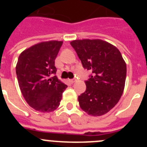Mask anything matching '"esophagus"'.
<instances>
[{"mask_svg":"<svg viewBox=\"0 0 147 147\" xmlns=\"http://www.w3.org/2000/svg\"><path fill=\"white\" fill-rule=\"evenodd\" d=\"M69 81H70V82H71V83H72V84H73V83L76 82V80H75V79H72V80H70Z\"/></svg>","mask_w":147,"mask_h":147,"instance_id":"obj_1","label":"esophagus"}]
</instances>
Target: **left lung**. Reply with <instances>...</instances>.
Returning <instances> with one entry per match:
<instances>
[{"instance_id":"1","label":"left lung","mask_w":147,"mask_h":147,"mask_svg":"<svg viewBox=\"0 0 147 147\" xmlns=\"http://www.w3.org/2000/svg\"><path fill=\"white\" fill-rule=\"evenodd\" d=\"M83 67L92 73L86 90L78 97L83 111L101 116L113 108L125 86L127 65L115 45L100 39L71 41Z\"/></svg>"}]
</instances>
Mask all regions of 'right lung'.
<instances>
[{
	"label": "right lung",
	"instance_id": "obj_1",
	"mask_svg": "<svg viewBox=\"0 0 147 147\" xmlns=\"http://www.w3.org/2000/svg\"><path fill=\"white\" fill-rule=\"evenodd\" d=\"M63 42L43 41L24 50L16 65L18 84L30 107L41 113H50L59 107L62 93L67 88L57 76L55 59Z\"/></svg>",
	"mask_w": 147,
	"mask_h": 147
}]
</instances>
